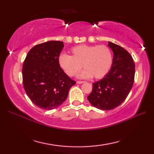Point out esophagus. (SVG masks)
I'll use <instances>...</instances> for the list:
<instances>
[{
  "label": "esophagus",
  "instance_id": "34e87169",
  "mask_svg": "<svg viewBox=\"0 0 154 154\" xmlns=\"http://www.w3.org/2000/svg\"><path fill=\"white\" fill-rule=\"evenodd\" d=\"M84 82H83V81H77V84H82V83H84Z\"/></svg>",
  "mask_w": 154,
  "mask_h": 154
}]
</instances>
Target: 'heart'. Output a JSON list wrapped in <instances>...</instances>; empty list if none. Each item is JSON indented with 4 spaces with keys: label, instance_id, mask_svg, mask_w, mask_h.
<instances>
[{
    "label": "heart",
    "instance_id": "heart-1",
    "mask_svg": "<svg viewBox=\"0 0 154 154\" xmlns=\"http://www.w3.org/2000/svg\"><path fill=\"white\" fill-rule=\"evenodd\" d=\"M71 53V56L62 54L58 58L60 66L68 76H74L83 66L85 70L79 77L101 79L111 69L113 56L107 46L80 45L72 48Z\"/></svg>",
    "mask_w": 154,
    "mask_h": 154
}]
</instances>
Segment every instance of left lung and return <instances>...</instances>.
I'll use <instances>...</instances> for the list:
<instances>
[{"mask_svg": "<svg viewBox=\"0 0 154 154\" xmlns=\"http://www.w3.org/2000/svg\"><path fill=\"white\" fill-rule=\"evenodd\" d=\"M113 52L110 71L102 79L93 83L92 91L88 96L91 105L100 110H111L120 105L133 85L135 64L126 49L108 42Z\"/></svg>", "mask_w": 154, "mask_h": 154, "instance_id": "left-lung-1", "label": "left lung"}]
</instances>
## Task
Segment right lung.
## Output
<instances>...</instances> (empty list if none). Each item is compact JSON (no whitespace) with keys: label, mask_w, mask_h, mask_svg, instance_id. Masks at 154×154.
I'll use <instances>...</instances> for the list:
<instances>
[{"label":"right lung","mask_w":154,"mask_h":154,"mask_svg":"<svg viewBox=\"0 0 154 154\" xmlns=\"http://www.w3.org/2000/svg\"><path fill=\"white\" fill-rule=\"evenodd\" d=\"M62 41H50L36 45L28 51L22 67L23 84L31 101L38 107L51 110L67 98L75 84L61 69L60 54Z\"/></svg>","instance_id":"1"}]
</instances>
